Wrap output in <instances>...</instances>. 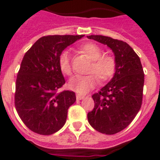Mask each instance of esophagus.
Here are the masks:
<instances>
[{
    "mask_svg": "<svg viewBox=\"0 0 160 160\" xmlns=\"http://www.w3.org/2000/svg\"><path fill=\"white\" fill-rule=\"evenodd\" d=\"M76 98H77V100H81V99L85 98V96H84V95H80V94H77Z\"/></svg>",
    "mask_w": 160,
    "mask_h": 160,
    "instance_id": "esophagus-1",
    "label": "esophagus"
}]
</instances>
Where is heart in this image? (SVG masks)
Listing matches in <instances>:
<instances>
[{
    "instance_id": "obj_1",
    "label": "heart",
    "mask_w": 160,
    "mask_h": 160,
    "mask_svg": "<svg viewBox=\"0 0 160 160\" xmlns=\"http://www.w3.org/2000/svg\"><path fill=\"white\" fill-rule=\"evenodd\" d=\"M80 49L92 61L88 69L90 73L87 75H75L72 77L68 81V86L71 90L76 92L77 93L85 94L96 87L98 77L102 81L110 80L116 72L117 62L114 57L103 55V50L100 47L92 42L83 44ZM58 64L60 69L64 74H71L72 67L70 53L68 51L65 50L61 53Z\"/></svg>"
}]
</instances>
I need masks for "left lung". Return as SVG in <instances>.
<instances>
[{
    "label": "left lung",
    "instance_id": "obj_1",
    "mask_svg": "<svg viewBox=\"0 0 160 160\" xmlns=\"http://www.w3.org/2000/svg\"><path fill=\"white\" fill-rule=\"evenodd\" d=\"M107 45L114 53L117 68L114 76L92 98L93 110L88 122L102 134H114L128 127L142 103L144 72L140 57L127 42L101 35L87 36Z\"/></svg>",
    "mask_w": 160,
    "mask_h": 160
}]
</instances>
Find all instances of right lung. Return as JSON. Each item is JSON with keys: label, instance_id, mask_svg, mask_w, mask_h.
Here are the masks:
<instances>
[{"label": "right lung", "instance_id": "add662e5", "mask_svg": "<svg viewBox=\"0 0 160 160\" xmlns=\"http://www.w3.org/2000/svg\"><path fill=\"white\" fill-rule=\"evenodd\" d=\"M83 35L42 37L23 57L16 80L14 104L23 122L37 134L49 135L66 122L76 101L72 91L58 92L65 84L58 59L68 46Z\"/></svg>", "mask_w": 160, "mask_h": 160}]
</instances>
